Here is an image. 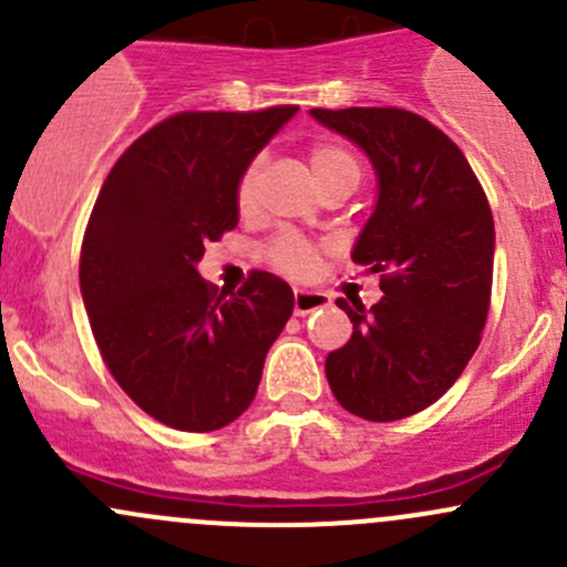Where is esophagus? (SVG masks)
Masks as SVG:
<instances>
[{"label": "esophagus", "mask_w": 567, "mask_h": 567, "mask_svg": "<svg viewBox=\"0 0 567 567\" xmlns=\"http://www.w3.org/2000/svg\"><path fill=\"white\" fill-rule=\"evenodd\" d=\"M323 307H329V299L323 293H316V290H296L293 293L296 316H310V312L323 310Z\"/></svg>", "instance_id": "obj_1"}]
</instances>
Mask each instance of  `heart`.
<instances>
[{"label":"heart","instance_id":"heart-1","mask_svg":"<svg viewBox=\"0 0 567 567\" xmlns=\"http://www.w3.org/2000/svg\"><path fill=\"white\" fill-rule=\"evenodd\" d=\"M310 164H312V173H316V181L320 183V186L329 181H334V177H346V175L359 177L357 158H353L346 147L331 145V142H320V145L312 147ZM257 169H260V164H251L247 173L241 175V181H238L236 199H238V208H241V214H249V210L255 208ZM312 257H316V251H312L310 244L299 236H282L271 247L274 266L282 268V271H288V274H305L307 268L312 266Z\"/></svg>","mask_w":567,"mask_h":567}]
</instances>
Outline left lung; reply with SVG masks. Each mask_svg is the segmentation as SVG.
Wrapping results in <instances>:
<instances>
[{
	"label": "left lung",
	"mask_w": 567,
	"mask_h": 567,
	"mask_svg": "<svg viewBox=\"0 0 567 567\" xmlns=\"http://www.w3.org/2000/svg\"><path fill=\"white\" fill-rule=\"evenodd\" d=\"M375 173V205L351 257L381 274V301L337 307L353 334L326 357L337 403L392 422L436 403L480 346L494 277V216L466 156L405 109H310Z\"/></svg>",
	"instance_id": "8db88e82"
}]
</instances>
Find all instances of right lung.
Returning <instances> with one entry per match:
<instances>
[{"instance_id": "add662e5", "label": "right lung", "mask_w": 567, "mask_h": 567, "mask_svg": "<svg viewBox=\"0 0 567 567\" xmlns=\"http://www.w3.org/2000/svg\"><path fill=\"white\" fill-rule=\"evenodd\" d=\"M296 112L175 114L117 158L95 199L79 262L95 342L125 394L175 431L238 420L293 312L285 279L251 271L216 293L197 262L238 225V181Z\"/></svg>"}]
</instances>
